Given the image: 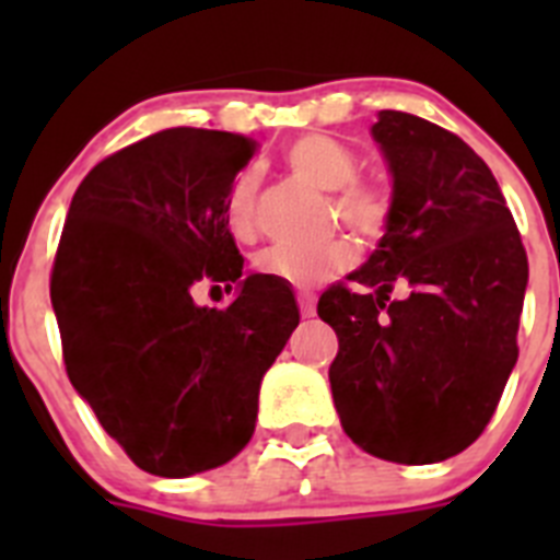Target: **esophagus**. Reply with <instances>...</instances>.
<instances>
[{"label":"esophagus","instance_id":"esophagus-1","mask_svg":"<svg viewBox=\"0 0 560 560\" xmlns=\"http://www.w3.org/2000/svg\"><path fill=\"white\" fill-rule=\"evenodd\" d=\"M296 303H300V314H303L305 319H311V316L316 314V300L311 294H300L296 296Z\"/></svg>","mask_w":560,"mask_h":560}]
</instances>
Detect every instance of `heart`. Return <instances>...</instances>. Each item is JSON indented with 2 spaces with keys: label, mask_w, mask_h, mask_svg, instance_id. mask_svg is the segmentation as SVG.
Returning <instances> with one entry per match:
<instances>
[{
  "label": "heart",
  "mask_w": 560,
  "mask_h": 560,
  "mask_svg": "<svg viewBox=\"0 0 560 560\" xmlns=\"http://www.w3.org/2000/svg\"><path fill=\"white\" fill-rule=\"evenodd\" d=\"M285 162L294 176L308 182L311 187L334 192V212L350 230L364 237L384 232L389 215L387 196L370 185H355L359 160L348 145H341L339 140L325 133H305L285 148ZM255 199L257 176L252 171L241 173L226 201V221L237 237H252L255 232ZM353 257V244L345 237H336L314 249L269 246L255 257V266L257 271L280 277L294 289H314L348 269Z\"/></svg>",
  "instance_id": "b5f03b06"
}]
</instances>
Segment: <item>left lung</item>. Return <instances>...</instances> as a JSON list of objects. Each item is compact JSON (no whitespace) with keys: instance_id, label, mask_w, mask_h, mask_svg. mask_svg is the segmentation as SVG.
Returning a JSON list of instances; mask_svg holds the SVG:
<instances>
[{"instance_id":"left-lung-1","label":"left lung","mask_w":560,"mask_h":560,"mask_svg":"<svg viewBox=\"0 0 560 560\" xmlns=\"http://www.w3.org/2000/svg\"><path fill=\"white\" fill-rule=\"evenodd\" d=\"M393 201L384 237L316 314L339 336L328 370L341 429L389 463L468 448L516 368L527 255L493 179L457 133L407 112L373 126ZM395 284L408 294L393 301Z\"/></svg>"}]
</instances>
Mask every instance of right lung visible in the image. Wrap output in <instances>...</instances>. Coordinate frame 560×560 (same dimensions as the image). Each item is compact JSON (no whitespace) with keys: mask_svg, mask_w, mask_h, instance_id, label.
I'll return each instance as SVG.
<instances>
[{"mask_svg":"<svg viewBox=\"0 0 560 560\" xmlns=\"http://www.w3.org/2000/svg\"><path fill=\"white\" fill-rule=\"evenodd\" d=\"M257 142L167 128L89 171L72 196L49 296L72 387L133 465L192 477L252 440L266 370L300 325L294 291L244 275L226 221ZM199 279L236 285L201 310Z\"/></svg>","mask_w":560,"mask_h":560,"instance_id":"1","label":"right lung"}]
</instances>
